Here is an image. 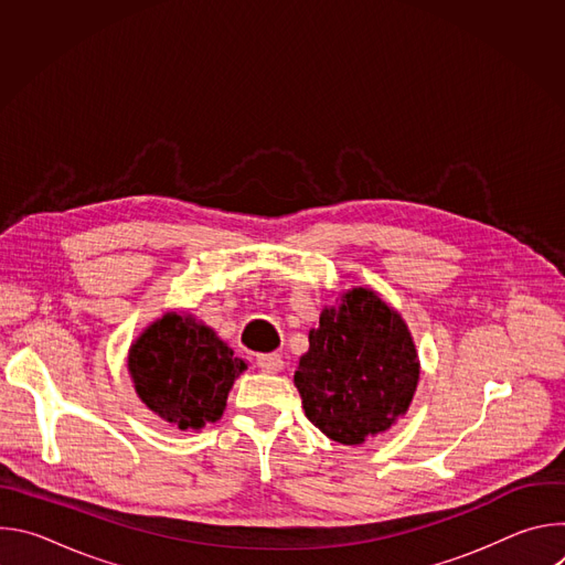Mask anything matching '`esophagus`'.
Masks as SVG:
<instances>
[{
  "label": "esophagus",
  "instance_id": "34e87169",
  "mask_svg": "<svg viewBox=\"0 0 565 565\" xmlns=\"http://www.w3.org/2000/svg\"><path fill=\"white\" fill-rule=\"evenodd\" d=\"M257 366L264 373H279L284 369V360L277 353H262V355H257Z\"/></svg>",
  "mask_w": 565,
  "mask_h": 565
}]
</instances>
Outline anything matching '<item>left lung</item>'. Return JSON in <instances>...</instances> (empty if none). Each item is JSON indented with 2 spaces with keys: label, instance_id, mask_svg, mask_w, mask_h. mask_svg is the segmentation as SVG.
Masks as SVG:
<instances>
[{
  "label": "left lung",
  "instance_id": "8db88e82",
  "mask_svg": "<svg viewBox=\"0 0 565 565\" xmlns=\"http://www.w3.org/2000/svg\"><path fill=\"white\" fill-rule=\"evenodd\" d=\"M295 371L308 420L331 440L362 445L409 409L418 353L402 317L373 290L355 288L319 315Z\"/></svg>",
  "mask_w": 565,
  "mask_h": 565
}]
</instances>
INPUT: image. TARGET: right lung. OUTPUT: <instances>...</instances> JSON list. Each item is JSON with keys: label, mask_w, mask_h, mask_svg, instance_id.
<instances>
[{"label": "right lung", "mask_w": 565, "mask_h": 565, "mask_svg": "<svg viewBox=\"0 0 565 565\" xmlns=\"http://www.w3.org/2000/svg\"><path fill=\"white\" fill-rule=\"evenodd\" d=\"M246 369L212 329L177 312L151 324L129 353L138 397L179 429L216 423L234 377Z\"/></svg>", "instance_id": "obj_1"}]
</instances>
